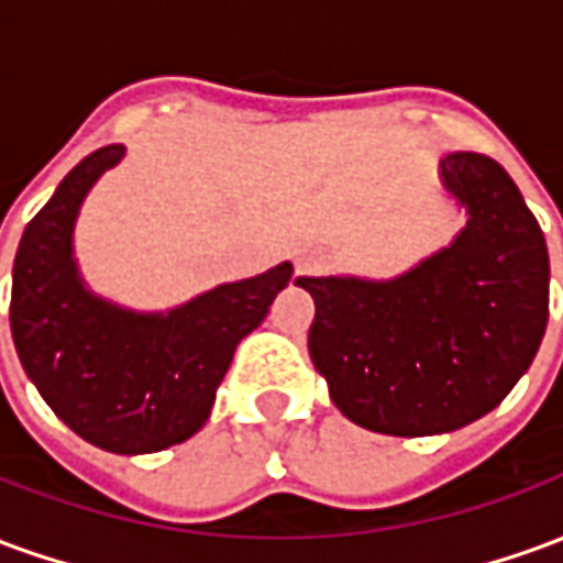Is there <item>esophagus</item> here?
<instances>
[{"instance_id":"esophagus-1","label":"esophagus","mask_w":563,"mask_h":563,"mask_svg":"<svg viewBox=\"0 0 563 563\" xmlns=\"http://www.w3.org/2000/svg\"><path fill=\"white\" fill-rule=\"evenodd\" d=\"M317 262H319V258L313 256V253H301V256L295 258V265H298V271H310V268H317Z\"/></svg>"}]
</instances>
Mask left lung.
<instances>
[{
	"instance_id": "8db88e82",
	"label": "left lung",
	"mask_w": 563,
	"mask_h": 563,
	"mask_svg": "<svg viewBox=\"0 0 563 563\" xmlns=\"http://www.w3.org/2000/svg\"><path fill=\"white\" fill-rule=\"evenodd\" d=\"M437 177L467 217L446 246L389 280H295L317 305L307 350L331 401L377 434H446L492 413L549 322V250L512 177L479 153H449Z\"/></svg>"
}]
</instances>
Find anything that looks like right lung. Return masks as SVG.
Wrapping results in <instances>:
<instances>
[{"instance_id":"right-lung-1","label":"right lung","mask_w":563,"mask_h":563,"mask_svg":"<svg viewBox=\"0 0 563 563\" xmlns=\"http://www.w3.org/2000/svg\"><path fill=\"white\" fill-rule=\"evenodd\" d=\"M123 156V144H108L80 159L26 225L11 271V338L26 377L75 434L104 452L144 455L205 428L238 343L289 286L292 262L172 310L96 295L75 258V222Z\"/></svg>"}]
</instances>
